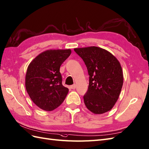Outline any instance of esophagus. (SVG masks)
Instances as JSON below:
<instances>
[{
	"instance_id": "1",
	"label": "esophagus",
	"mask_w": 149,
	"mask_h": 149,
	"mask_svg": "<svg viewBox=\"0 0 149 149\" xmlns=\"http://www.w3.org/2000/svg\"><path fill=\"white\" fill-rule=\"evenodd\" d=\"M75 88H76V85H75V84H73V85H72V86H70V88L72 89H75Z\"/></svg>"
}]
</instances>
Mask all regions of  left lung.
<instances>
[{
	"label": "left lung",
	"mask_w": 149,
	"mask_h": 149,
	"mask_svg": "<svg viewBox=\"0 0 149 149\" xmlns=\"http://www.w3.org/2000/svg\"><path fill=\"white\" fill-rule=\"evenodd\" d=\"M88 69V90L84 96L87 109L95 114L111 110L118 100L123 84V72L118 60L101 47L75 48Z\"/></svg>",
	"instance_id": "obj_1"
}]
</instances>
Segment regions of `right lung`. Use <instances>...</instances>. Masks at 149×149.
Returning <instances> with one entry per match:
<instances>
[{
	"mask_svg": "<svg viewBox=\"0 0 149 149\" xmlns=\"http://www.w3.org/2000/svg\"><path fill=\"white\" fill-rule=\"evenodd\" d=\"M71 49H49L30 62L25 76V88L35 104L46 111L60 106L68 93L62 85L61 65L70 56Z\"/></svg>",
	"mask_w": 149,
	"mask_h": 149,
	"instance_id": "obj_1",
	"label": "right lung"
}]
</instances>
